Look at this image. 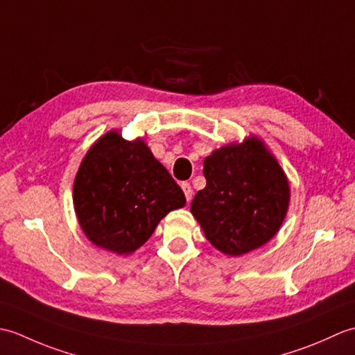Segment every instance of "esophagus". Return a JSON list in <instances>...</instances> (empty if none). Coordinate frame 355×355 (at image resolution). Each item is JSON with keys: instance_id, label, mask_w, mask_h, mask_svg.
<instances>
[{"instance_id": "34e87169", "label": "esophagus", "mask_w": 355, "mask_h": 355, "mask_svg": "<svg viewBox=\"0 0 355 355\" xmlns=\"http://www.w3.org/2000/svg\"><path fill=\"white\" fill-rule=\"evenodd\" d=\"M182 189H183V192H184V197H186V200L187 201H191V198H192V187H191V184L189 183H182Z\"/></svg>"}]
</instances>
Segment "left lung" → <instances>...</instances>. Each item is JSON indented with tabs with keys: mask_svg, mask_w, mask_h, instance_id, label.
I'll return each instance as SVG.
<instances>
[{
	"mask_svg": "<svg viewBox=\"0 0 355 355\" xmlns=\"http://www.w3.org/2000/svg\"><path fill=\"white\" fill-rule=\"evenodd\" d=\"M206 187L192 200L191 212L218 250L239 256L276 235L290 201L288 182L262 143L216 149L205 160Z\"/></svg>",
	"mask_w": 355,
	"mask_h": 355,
	"instance_id": "1",
	"label": "left lung"
}]
</instances>
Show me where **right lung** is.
I'll use <instances>...</instances> for the list:
<instances>
[{
    "instance_id": "right-lung-1",
    "label": "right lung",
    "mask_w": 355,
    "mask_h": 355,
    "mask_svg": "<svg viewBox=\"0 0 355 355\" xmlns=\"http://www.w3.org/2000/svg\"><path fill=\"white\" fill-rule=\"evenodd\" d=\"M74 209L87 238L117 254L137 250L162 218L186 205L183 191L143 140L111 131L80 163Z\"/></svg>"
}]
</instances>
